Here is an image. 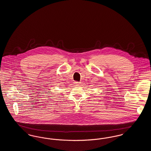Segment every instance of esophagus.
<instances>
[{
	"instance_id": "1",
	"label": "esophagus",
	"mask_w": 151,
	"mask_h": 151,
	"mask_svg": "<svg viewBox=\"0 0 151 151\" xmlns=\"http://www.w3.org/2000/svg\"><path fill=\"white\" fill-rule=\"evenodd\" d=\"M80 83H81L79 82H74V84H75V85H79Z\"/></svg>"
}]
</instances>
